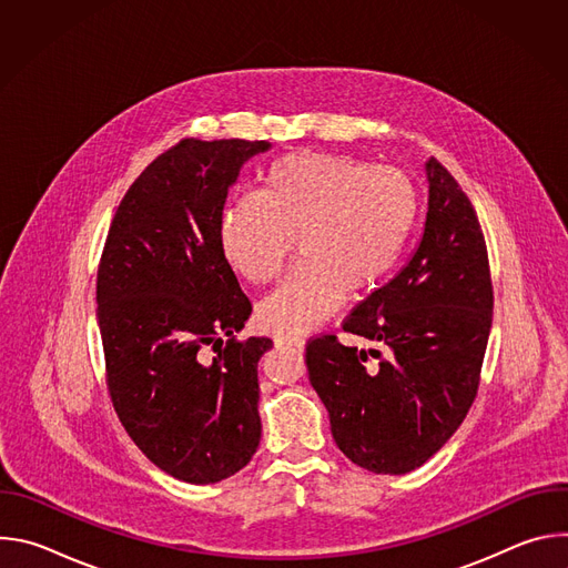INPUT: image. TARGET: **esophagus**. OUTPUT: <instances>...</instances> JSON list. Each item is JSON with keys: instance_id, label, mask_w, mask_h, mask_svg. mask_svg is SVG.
I'll return each instance as SVG.
<instances>
[{"instance_id": "obj_1", "label": "esophagus", "mask_w": 568, "mask_h": 568, "mask_svg": "<svg viewBox=\"0 0 568 568\" xmlns=\"http://www.w3.org/2000/svg\"><path fill=\"white\" fill-rule=\"evenodd\" d=\"M274 344H276L278 348H303L305 342H303L301 337H276Z\"/></svg>"}]
</instances>
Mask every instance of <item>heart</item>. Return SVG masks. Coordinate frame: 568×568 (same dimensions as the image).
Returning <instances> with one entry per match:
<instances>
[{
	"mask_svg": "<svg viewBox=\"0 0 568 568\" xmlns=\"http://www.w3.org/2000/svg\"><path fill=\"white\" fill-rule=\"evenodd\" d=\"M418 191L397 169L346 154L294 152L263 173L258 193L231 200L217 226L226 265L252 285L274 283L296 237L301 263L258 307L261 328L296 337L339 310L348 290H375L418 220Z\"/></svg>",
	"mask_w": 568,
	"mask_h": 568,
	"instance_id": "1",
	"label": "heart"
}]
</instances>
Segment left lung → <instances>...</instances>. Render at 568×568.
<instances>
[{
	"label": "left lung",
	"mask_w": 568,
	"mask_h": 568,
	"mask_svg": "<svg viewBox=\"0 0 568 568\" xmlns=\"http://www.w3.org/2000/svg\"><path fill=\"white\" fill-rule=\"evenodd\" d=\"M429 211L414 258L342 323L373 348L335 335L305 346L310 384L337 447L375 474L425 465L460 427L480 384L493 328V278L469 197L427 161Z\"/></svg>",
	"instance_id": "obj_1"
}]
</instances>
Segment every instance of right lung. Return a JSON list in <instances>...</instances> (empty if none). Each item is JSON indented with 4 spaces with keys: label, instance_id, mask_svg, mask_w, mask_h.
Here are the masks:
<instances>
[{
    "label": "right lung",
    "instance_id": "right-lung-1",
    "mask_svg": "<svg viewBox=\"0 0 568 568\" xmlns=\"http://www.w3.org/2000/svg\"><path fill=\"white\" fill-rule=\"evenodd\" d=\"M270 141L182 139L134 180L97 276L105 379L134 445L166 474L217 483L261 443L258 359L237 339L252 314L217 226L240 166Z\"/></svg>",
    "mask_w": 568,
    "mask_h": 568
}]
</instances>
